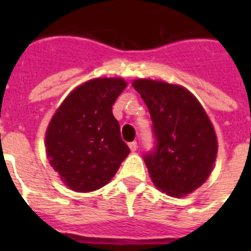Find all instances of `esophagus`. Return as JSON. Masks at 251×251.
Returning <instances> with one entry per match:
<instances>
[{
  "label": "esophagus",
  "mask_w": 251,
  "mask_h": 251,
  "mask_svg": "<svg viewBox=\"0 0 251 251\" xmlns=\"http://www.w3.org/2000/svg\"><path fill=\"white\" fill-rule=\"evenodd\" d=\"M129 147H130V151H131V152H135L138 149V143L137 142H130Z\"/></svg>",
  "instance_id": "1"
}]
</instances>
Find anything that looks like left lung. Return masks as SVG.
Here are the masks:
<instances>
[{
	"instance_id": "left-lung-1",
	"label": "left lung",
	"mask_w": 251,
	"mask_h": 251,
	"mask_svg": "<svg viewBox=\"0 0 251 251\" xmlns=\"http://www.w3.org/2000/svg\"><path fill=\"white\" fill-rule=\"evenodd\" d=\"M134 88L149 108L155 146L143 155L155 186L173 197L198 189L214 167L218 141L199 101L183 87L138 79Z\"/></svg>"
}]
</instances>
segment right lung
Returning <instances> with one entry per match:
<instances>
[{
    "label": "right lung",
    "mask_w": 251,
    "mask_h": 251,
    "mask_svg": "<svg viewBox=\"0 0 251 251\" xmlns=\"http://www.w3.org/2000/svg\"><path fill=\"white\" fill-rule=\"evenodd\" d=\"M125 87L120 78L88 80L53 116L45 137L47 155L72 190L87 193L106 185L129 155L112 112Z\"/></svg>",
    "instance_id": "right-lung-1"
}]
</instances>
